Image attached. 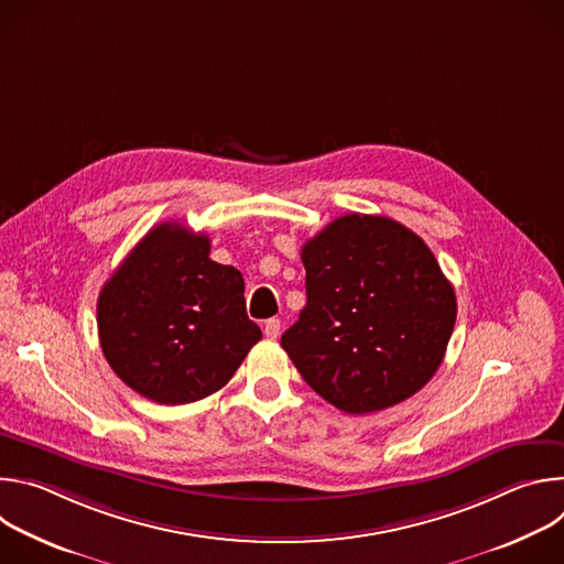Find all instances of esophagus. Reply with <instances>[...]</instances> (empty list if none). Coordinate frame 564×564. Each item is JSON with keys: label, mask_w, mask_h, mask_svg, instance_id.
I'll return each instance as SVG.
<instances>
[{"label": "esophagus", "mask_w": 564, "mask_h": 564, "mask_svg": "<svg viewBox=\"0 0 564 564\" xmlns=\"http://www.w3.org/2000/svg\"><path fill=\"white\" fill-rule=\"evenodd\" d=\"M263 333L268 339H276L281 335V321L279 318H268L265 326H263Z\"/></svg>", "instance_id": "34e87169"}]
</instances>
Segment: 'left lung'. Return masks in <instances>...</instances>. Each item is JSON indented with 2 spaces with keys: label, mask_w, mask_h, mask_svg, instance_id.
<instances>
[{
  "label": "left lung",
  "mask_w": 564,
  "mask_h": 564,
  "mask_svg": "<svg viewBox=\"0 0 564 564\" xmlns=\"http://www.w3.org/2000/svg\"><path fill=\"white\" fill-rule=\"evenodd\" d=\"M307 303L281 346L344 413L390 409L437 372L453 335V285L424 240L386 216L346 214L301 250Z\"/></svg>",
  "instance_id": "left-lung-1"
}]
</instances>
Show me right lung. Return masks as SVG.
<instances>
[{"instance_id": "right-lung-1", "label": "right lung", "mask_w": 564, "mask_h": 564, "mask_svg": "<svg viewBox=\"0 0 564 564\" xmlns=\"http://www.w3.org/2000/svg\"><path fill=\"white\" fill-rule=\"evenodd\" d=\"M209 236L160 223L98 296V335L113 372L155 404L178 406L220 390L261 328L246 312V281L209 259Z\"/></svg>"}]
</instances>
